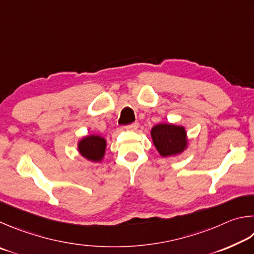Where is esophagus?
Segmentation results:
<instances>
[{
  "label": "esophagus",
  "instance_id": "34e87169",
  "mask_svg": "<svg viewBox=\"0 0 254 254\" xmlns=\"http://www.w3.org/2000/svg\"><path fill=\"white\" fill-rule=\"evenodd\" d=\"M138 126H139V124L138 123H132V124H130V125H128V126L126 127L128 130H136L137 128H138Z\"/></svg>",
  "mask_w": 254,
  "mask_h": 254
}]
</instances>
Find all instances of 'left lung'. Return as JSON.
Listing matches in <instances>:
<instances>
[{"mask_svg":"<svg viewBox=\"0 0 254 254\" xmlns=\"http://www.w3.org/2000/svg\"><path fill=\"white\" fill-rule=\"evenodd\" d=\"M152 138L159 154L164 157L183 152L188 144L184 128L170 124H159L153 127Z\"/></svg>","mask_w":254,"mask_h":254,"instance_id":"8db88e82","label":"left lung"}]
</instances>
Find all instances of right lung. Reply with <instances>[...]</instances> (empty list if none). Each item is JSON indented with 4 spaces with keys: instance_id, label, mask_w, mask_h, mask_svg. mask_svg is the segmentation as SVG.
<instances>
[{
    "instance_id": "add662e5",
    "label": "right lung",
    "mask_w": 254,
    "mask_h": 254,
    "mask_svg": "<svg viewBox=\"0 0 254 254\" xmlns=\"http://www.w3.org/2000/svg\"><path fill=\"white\" fill-rule=\"evenodd\" d=\"M106 140L100 136H88L79 143V152L90 161H100L105 154Z\"/></svg>"
}]
</instances>
